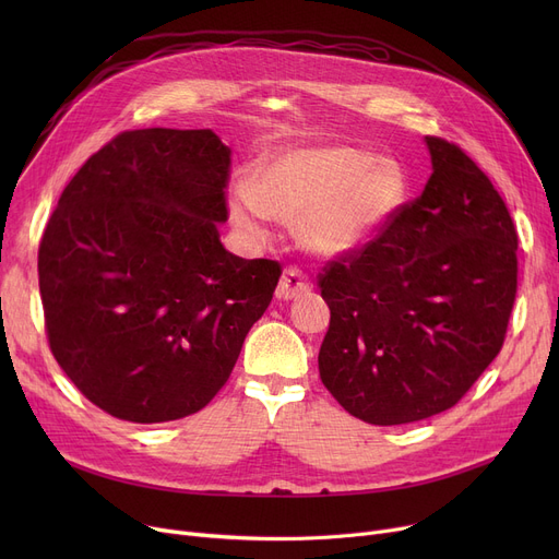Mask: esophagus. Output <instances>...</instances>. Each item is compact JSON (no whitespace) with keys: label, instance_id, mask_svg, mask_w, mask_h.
Returning a JSON list of instances; mask_svg holds the SVG:
<instances>
[{"label":"esophagus","instance_id":"34e87169","mask_svg":"<svg viewBox=\"0 0 559 559\" xmlns=\"http://www.w3.org/2000/svg\"><path fill=\"white\" fill-rule=\"evenodd\" d=\"M306 292H310V281L308 276L297 270V267H287L281 276V283L276 287V299L289 301V299H299Z\"/></svg>","mask_w":559,"mask_h":559}]
</instances>
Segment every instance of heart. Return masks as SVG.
<instances>
[{
  "instance_id": "obj_1",
  "label": "heart",
  "mask_w": 559,
  "mask_h": 559,
  "mask_svg": "<svg viewBox=\"0 0 559 559\" xmlns=\"http://www.w3.org/2000/svg\"><path fill=\"white\" fill-rule=\"evenodd\" d=\"M405 197V171L394 160L344 144L289 146L264 156L251 183L230 188V217L258 240L270 217L295 222L308 251L342 255L371 242Z\"/></svg>"
}]
</instances>
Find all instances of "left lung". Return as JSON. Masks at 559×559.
<instances>
[{
    "label": "left lung",
    "mask_w": 559,
    "mask_h": 559,
    "mask_svg": "<svg viewBox=\"0 0 559 559\" xmlns=\"http://www.w3.org/2000/svg\"><path fill=\"white\" fill-rule=\"evenodd\" d=\"M432 174L365 247L319 274L331 324L321 383L373 426L453 407L498 356L516 297V228L457 144L428 135Z\"/></svg>",
    "instance_id": "obj_1"
}]
</instances>
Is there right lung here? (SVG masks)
<instances>
[{
  "label": "right lung",
  "instance_id": "add662e5",
  "mask_svg": "<svg viewBox=\"0 0 559 559\" xmlns=\"http://www.w3.org/2000/svg\"><path fill=\"white\" fill-rule=\"evenodd\" d=\"M230 150L211 129H138L83 163L51 213L38 283L76 390L133 424L183 419L224 388L281 278L219 242Z\"/></svg>",
  "mask_w": 559,
  "mask_h": 559
}]
</instances>
